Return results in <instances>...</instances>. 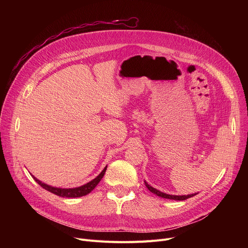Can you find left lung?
I'll list each match as a JSON object with an SVG mask.
<instances>
[{
  "mask_svg": "<svg viewBox=\"0 0 248 248\" xmlns=\"http://www.w3.org/2000/svg\"><path fill=\"white\" fill-rule=\"evenodd\" d=\"M145 185H146V187H147L152 193L155 194V195H157V196H159V197L166 198V199H172V200L183 201V200H186V199H188V198H191V197H193V196H195V195H196V193H195V194H190V195H182V196H178V195H169V194L163 193V192H161V191H159V190H157V189L153 188L152 186H150V185L147 183L146 181H145Z\"/></svg>",
  "mask_w": 248,
  "mask_h": 248,
  "instance_id": "left-lung-1",
  "label": "left lung"
}]
</instances>
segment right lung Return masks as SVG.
<instances>
[{
    "label": "right lung",
    "mask_w": 248,
    "mask_h": 248,
    "mask_svg": "<svg viewBox=\"0 0 248 248\" xmlns=\"http://www.w3.org/2000/svg\"><path fill=\"white\" fill-rule=\"evenodd\" d=\"M108 167V166H107ZM107 167L103 169L102 172L95 178L93 179V181L88 182V183L80 186V187H77V188H69V189H62V188H56V187H52V186H49L45 183H42L41 181H39L37 178H35L34 176H32L34 178V180L37 182V183L40 185L42 188H44L45 190L53 193L55 195H57V196H60V197H66V198H77V197H81V196H84V195H87L88 193H90L91 191H93L96 185L99 183L100 180L102 179L104 173H106L107 171Z\"/></svg>",
    "instance_id": "1"
}]
</instances>
